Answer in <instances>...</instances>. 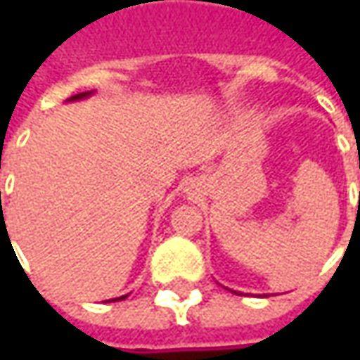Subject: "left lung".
<instances>
[{"label": "left lung", "mask_w": 360, "mask_h": 360, "mask_svg": "<svg viewBox=\"0 0 360 360\" xmlns=\"http://www.w3.org/2000/svg\"><path fill=\"white\" fill-rule=\"evenodd\" d=\"M359 208H360V204H359ZM232 292H236V290H232ZM236 295H240V292H236Z\"/></svg>", "instance_id": "1"}]
</instances>
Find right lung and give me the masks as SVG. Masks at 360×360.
<instances>
[{
  "label": "right lung",
  "mask_w": 360,
  "mask_h": 360,
  "mask_svg": "<svg viewBox=\"0 0 360 360\" xmlns=\"http://www.w3.org/2000/svg\"><path fill=\"white\" fill-rule=\"evenodd\" d=\"M91 94H94V91H82V94H76V96H72V98H70L68 102H76V100H84V98H90ZM126 297H128V295H124V297H118V298H112V300H124Z\"/></svg>",
  "instance_id": "1"
}]
</instances>
